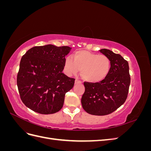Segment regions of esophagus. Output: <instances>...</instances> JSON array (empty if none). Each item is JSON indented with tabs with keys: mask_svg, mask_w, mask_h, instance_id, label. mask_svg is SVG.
<instances>
[{
	"mask_svg": "<svg viewBox=\"0 0 151 151\" xmlns=\"http://www.w3.org/2000/svg\"><path fill=\"white\" fill-rule=\"evenodd\" d=\"M77 83H81V81L77 80V79H76L75 80V84H77Z\"/></svg>",
	"mask_w": 151,
	"mask_h": 151,
	"instance_id": "esophagus-1",
	"label": "esophagus"
}]
</instances>
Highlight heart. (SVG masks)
<instances>
[{"label":"heart","mask_w":151,"mask_h":151,"mask_svg":"<svg viewBox=\"0 0 151 151\" xmlns=\"http://www.w3.org/2000/svg\"><path fill=\"white\" fill-rule=\"evenodd\" d=\"M65 59L64 69L68 76L76 75L81 70L83 79L89 83H99L106 78L111 69V61L104 55L86 50H79Z\"/></svg>","instance_id":"1"}]
</instances>
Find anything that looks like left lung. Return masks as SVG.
<instances>
[{"label":"left lung","mask_w":151,"mask_h":151,"mask_svg":"<svg viewBox=\"0 0 151 151\" xmlns=\"http://www.w3.org/2000/svg\"><path fill=\"white\" fill-rule=\"evenodd\" d=\"M99 51L110 60V72L106 78L99 83L84 82L85 92L81 103L88 113L103 116L115 111L125 103L130 77L129 63L120 55L104 48Z\"/></svg>","instance_id":"1"}]
</instances>
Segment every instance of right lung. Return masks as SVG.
<instances>
[{"label":"right lung","instance_id":"1","mask_svg":"<svg viewBox=\"0 0 151 151\" xmlns=\"http://www.w3.org/2000/svg\"><path fill=\"white\" fill-rule=\"evenodd\" d=\"M71 49L46 45L31 48L22 57L17 85L22 103L31 110L48 115L62 109L65 93L74 85L75 79L62 73Z\"/></svg>","mask_w":151,"mask_h":151}]
</instances>
